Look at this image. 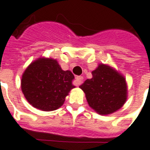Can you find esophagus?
<instances>
[{
    "label": "esophagus",
    "mask_w": 150,
    "mask_h": 150,
    "mask_svg": "<svg viewBox=\"0 0 150 150\" xmlns=\"http://www.w3.org/2000/svg\"><path fill=\"white\" fill-rule=\"evenodd\" d=\"M83 83V77H82V76H77L75 78V85L76 86H79Z\"/></svg>",
    "instance_id": "obj_1"
}]
</instances>
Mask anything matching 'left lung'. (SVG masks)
<instances>
[{
    "instance_id": "8db88e82",
    "label": "left lung",
    "mask_w": 150,
    "mask_h": 150,
    "mask_svg": "<svg viewBox=\"0 0 150 150\" xmlns=\"http://www.w3.org/2000/svg\"><path fill=\"white\" fill-rule=\"evenodd\" d=\"M79 87L85 93L89 106L99 115L117 111L127 98L126 79L105 64H99L92 71V78Z\"/></svg>"
}]
</instances>
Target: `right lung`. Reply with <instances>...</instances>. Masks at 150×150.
Instances as JSON below:
<instances>
[{"label": "right lung", "instance_id": "add662e5", "mask_svg": "<svg viewBox=\"0 0 150 150\" xmlns=\"http://www.w3.org/2000/svg\"><path fill=\"white\" fill-rule=\"evenodd\" d=\"M74 78L71 71L62 70L55 59L40 58L24 71L21 90L32 106L52 111L62 106L70 91L75 88Z\"/></svg>", "mask_w": 150, "mask_h": 150}]
</instances>
